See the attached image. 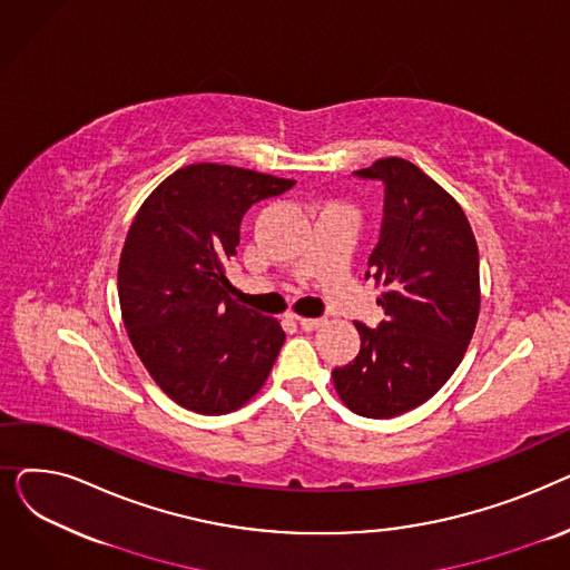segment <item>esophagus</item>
Returning <instances> with one entry per match:
<instances>
[{
	"label": "esophagus",
	"mask_w": 570,
	"mask_h": 570,
	"mask_svg": "<svg viewBox=\"0 0 570 570\" xmlns=\"http://www.w3.org/2000/svg\"><path fill=\"white\" fill-rule=\"evenodd\" d=\"M297 323H301L303 331L312 333V331H318L321 325H325V318H297Z\"/></svg>",
	"instance_id": "esophagus-1"
}]
</instances>
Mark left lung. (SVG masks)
<instances>
[{
    "instance_id": "8db88e82",
    "label": "left lung",
    "mask_w": 570,
    "mask_h": 570,
    "mask_svg": "<svg viewBox=\"0 0 570 570\" xmlns=\"http://www.w3.org/2000/svg\"><path fill=\"white\" fill-rule=\"evenodd\" d=\"M383 183V222L367 277L383 288L385 318L355 323L361 353L333 370L357 415L393 417L425 404L453 376L481 312L478 245L460 203L406 159L355 170Z\"/></svg>"
}]
</instances>
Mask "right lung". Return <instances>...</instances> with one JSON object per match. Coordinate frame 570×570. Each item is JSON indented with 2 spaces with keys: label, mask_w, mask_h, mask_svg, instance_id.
Listing matches in <instances>:
<instances>
[{
  "label": "right lung",
  "mask_w": 570,
  "mask_h": 570,
  "mask_svg": "<svg viewBox=\"0 0 570 570\" xmlns=\"http://www.w3.org/2000/svg\"><path fill=\"white\" fill-rule=\"evenodd\" d=\"M293 185L237 166L191 164L140 205L119 256V307L145 370L179 406L230 413L273 370L286 340L282 325L233 301L226 265L247 209Z\"/></svg>",
  "instance_id": "obj_1"
}]
</instances>
